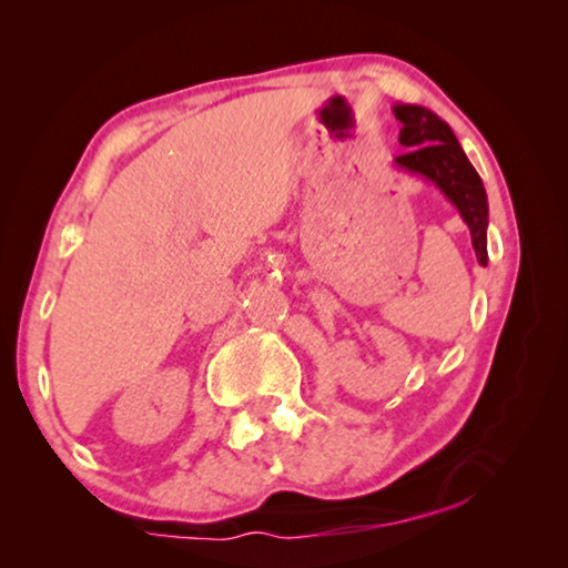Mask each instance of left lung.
<instances>
[{"label":"left lung","mask_w":568,"mask_h":568,"mask_svg":"<svg viewBox=\"0 0 568 568\" xmlns=\"http://www.w3.org/2000/svg\"><path fill=\"white\" fill-rule=\"evenodd\" d=\"M393 114L403 124L398 142L403 148H410L406 155L396 158V168L434 182L444 192L470 230L476 261L486 265L488 197L484 182L468 162L464 148L458 145L454 130L436 112L420 108V104H396Z\"/></svg>","instance_id":"obj_1"}]
</instances>
